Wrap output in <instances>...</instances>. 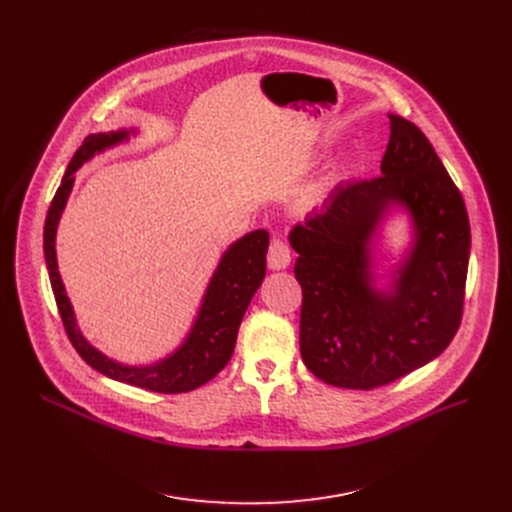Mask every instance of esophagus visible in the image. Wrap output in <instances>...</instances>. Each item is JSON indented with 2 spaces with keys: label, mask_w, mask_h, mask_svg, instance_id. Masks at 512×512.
<instances>
[{
  "label": "esophagus",
  "mask_w": 512,
  "mask_h": 512,
  "mask_svg": "<svg viewBox=\"0 0 512 512\" xmlns=\"http://www.w3.org/2000/svg\"><path fill=\"white\" fill-rule=\"evenodd\" d=\"M290 259H292L290 247L284 240L274 238L270 245V251H267V265H270V270H286V267L290 265Z\"/></svg>",
  "instance_id": "esophagus-1"
}]
</instances>
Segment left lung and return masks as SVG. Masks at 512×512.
I'll return each instance as SVG.
<instances>
[{"mask_svg": "<svg viewBox=\"0 0 512 512\" xmlns=\"http://www.w3.org/2000/svg\"><path fill=\"white\" fill-rule=\"evenodd\" d=\"M382 174L338 184L290 230L303 288L301 355L330 386L371 390L436 359L461 326L471 228L465 201L425 134L396 114ZM414 242L388 291L372 286L370 242L390 208Z\"/></svg>", "mask_w": 512, "mask_h": 512, "instance_id": "left-lung-1", "label": "left lung"}]
</instances>
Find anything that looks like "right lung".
Wrapping results in <instances>:
<instances>
[{
  "instance_id": "1",
  "label": "right lung",
  "mask_w": 512,
  "mask_h": 512,
  "mask_svg": "<svg viewBox=\"0 0 512 512\" xmlns=\"http://www.w3.org/2000/svg\"><path fill=\"white\" fill-rule=\"evenodd\" d=\"M137 130H116V132H97L89 134L74 153L72 161L66 168L62 184L53 197L47 220L43 228V251L45 263L56 297L60 317L64 321L66 334L76 348V353L83 357L93 369L107 375V378L139 386L151 392L161 394H180L191 392L209 380H213L230 361L236 344V334L240 328L242 315H245L253 294L265 278V253L270 245V234L265 230H253L238 238L222 255L218 267L207 284L199 313L193 321L191 332L186 334L184 342L172 355L161 359L153 365H122L87 342L76 326L74 309L66 297V288L58 272L56 257V232L62 218V211L68 203L70 191L74 186V172L95 157L97 153L110 149L126 141Z\"/></svg>"
}]
</instances>
